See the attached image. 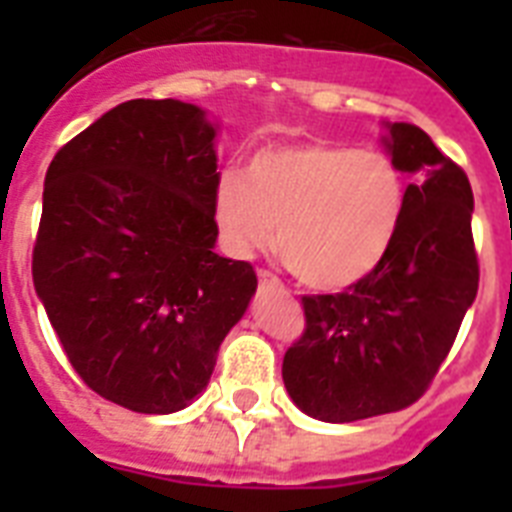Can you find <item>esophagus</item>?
Listing matches in <instances>:
<instances>
[{
	"instance_id": "esophagus-1",
	"label": "esophagus",
	"mask_w": 512,
	"mask_h": 512,
	"mask_svg": "<svg viewBox=\"0 0 512 512\" xmlns=\"http://www.w3.org/2000/svg\"><path fill=\"white\" fill-rule=\"evenodd\" d=\"M257 281H260V289H281L279 276H273L271 271L257 273Z\"/></svg>"
}]
</instances>
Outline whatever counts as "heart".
I'll return each instance as SVG.
<instances>
[{
    "instance_id": "heart-1",
    "label": "heart",
    "mask_w": 512,
    "mask_h": 512,
    "mask_svg": "<svg viewBox=\"0 0 512 512\" xmlns=\"http://www.w3.org/2000/svg\"><path fill=\"white\" fill-rule=\"evenodd\" d=\"M404 207V175L388 154L332 143L260 148L247 177L223 172L212 191L228 255L263 252L279 225L281 260L313 289L353 287L377 271Z\"/></svg>"
}]
</instances>
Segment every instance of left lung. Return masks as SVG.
I'll return each mask as SVG.
<instances>
[{"instance_id": "obj_1", "label": "left lung", "mask_w": 512, "mask_h": 512, "mask_svg": "<svg viewBox=\"0 0 512 512\" xmlns=\"http://www.w3.org/2000/svg\"><path fill=\"white\" fill-rule=\"evenodd\" d=\"M382 146L414 183L393 247L340 295L303 297L305 332L281 377L308 417L356 422L398 412L425 393L478 292L468 175L428 132L385 122Z\"/></svg>"}]
</instances>
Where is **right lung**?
Returning <instances> with one entry per match:
<instances>
[{
	"label": "right lung",
	"mask_w": 512,
	"mask_h": 512,
	"mask_svg": "<svg viewBox=\"0 0 512 512\" xmlns=\"http://www.w3.org/2000/svg\"><path fill=\"white\" fill-rule=\"evenodd\" d=\"M215 138L193 103L127 100L44 177L36 295L87 388L132 412L191 404L257 289L215 252Z\"/></svg>",
	"instance_id": "right-lung-1"
}]
</instances>
